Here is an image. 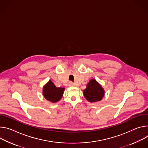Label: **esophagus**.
<instances>
[{
  "label": "esophagus",
  "mask_w": 148,
  "mask_h": 148,
  "mask_svg": "<svg viewBox=\"0 0 148 148\" xmlns=\"http://www.w3.org/2000/svg\"><path fill=\"white\" fill-rule=\"evenodd\" d=\"M68 85H69V86H70V87H72V86H74L72 82H69Z\"/></svg>",
  "instance_id": "34e87169"
}]
</instances>
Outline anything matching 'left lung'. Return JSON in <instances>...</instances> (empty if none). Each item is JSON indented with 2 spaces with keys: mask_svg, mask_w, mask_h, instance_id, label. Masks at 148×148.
Wrapping results in <instances>:
<instances>
[{
  "mask_svg": "<svg viewBox=\"0 0 148 148\" xmlns=\"http://www.w3.org/2000/svg\"><path fill=\"white\" fill-rule=\"evenodd\" d=\"M105 90L102 85L95 79H92L84 90V96L90 102L101 101L105 95Z\"/></svg>",
  "mask_w": 148,
  "mask_h": 148,
  "instance_id": "obj_1",
  "label": "left lung"
}]
</instances>
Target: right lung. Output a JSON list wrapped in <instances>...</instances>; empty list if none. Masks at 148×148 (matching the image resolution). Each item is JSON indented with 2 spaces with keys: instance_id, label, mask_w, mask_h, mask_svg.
Wrapping results in <instances>:
<instances>
[{
  "instance_id": "right-lung-1",
  "label": "right lung",
  "mask_w": 148,
  "mask_h": 148,
  "mask_svg": "<svg viewBox=\"0 0 148 148\" xmlns=\"http://www.w3.org/2000/svg\"><path fill=\"white\" fill-rule=\"evenodd\" d=\"M64 88H58L49 80L43 87L42 93L45 99L52 103L58 102L63 96L64 90Z\"/></svg>"
}]
</instances>
